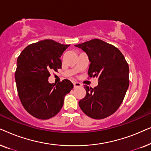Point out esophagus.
Instances as JSON below:
<instances>
[{"instance_id": "34e87169", "label": "esophagus", "mask_w": 151, "mask_h": 151, "mask_svg": "<svg viewBox=\"0 0 151 151\" xmlns=\"http://www.w3.org/2000/svg\"><path fill=\"white\" fill-rule=\"evenodd\" d=\"M81 84L79 83V82H73V87L74 88H77V87H80L81 86Z\"/></svg>"}]
</instances>
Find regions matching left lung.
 <instances>
[{
    "label": "left lung",
    "instance_id": "obj_1",
    "mask_svg": "<svg viewBox=\"0 0 151 151\" xmlns=\"http://www.w3.org/2000/svg\"><path fill=\"white\" fill-rule=\"evenodd\" d=\"M87 53L91 62L88 75L98 79V86L84 85L86 96L79 101L82 111L93 119H100L116 111L129 85V68L117 47L96 38L76 45Z\"/></svg>",
    "mask_w": 151,
    "mask_h": 151
}]
</instances>
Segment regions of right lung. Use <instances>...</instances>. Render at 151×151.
<instances>
[{"label": "right lung", "instance_id": "1", "mask_svg": "<svg viewBox=\"0 0 151 151\" xmlns=\"http://www.w3.org/2000/svg\"><path fill=\"white\" fill-rule=\"evenodd\" d=\"M69 46L46 39L28 45L18 58L15 79L18 97L24 109L36 118L54 117L73 88L67 79L57 84L48 81L49 72L61 69L60 58Z\"/></svg>", "mask_w": 151, "mask_h": 151}]
</instances>
